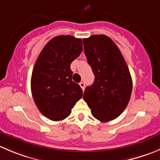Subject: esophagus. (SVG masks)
I'll return each instance as SVG.
<instances>
[{"label":"esophagus","mask_w":160,"mask_h":160,"mask_svg":"<svg viewBox=\"0 0 160 160\" xmlns=\"http://www.w3.org/2000/svg\"><path fill=\"white\" fill-rule=\"evenodd\" d=\"M79 84H80V88H82V90H84V88H85V83H83V82H80V83H79Z\"/></svg>","instance_id":"esophagus-1"}]
</instances>
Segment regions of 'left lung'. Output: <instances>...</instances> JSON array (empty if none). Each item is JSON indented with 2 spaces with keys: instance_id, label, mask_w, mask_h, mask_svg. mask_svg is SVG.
I'll use <instances>...</instances> for the list:
<instances>
[{
  "instance_id": "8db88e82",
  "label": "left lung",
  "mask_w": 160,
  "mask_h": 160,
  "mask_svg": "<svg viewBox=\"0 0 160 160\" xmlns=\"http://www.w3.org/2000/svg\"><path fill=\"white\" fill-rule=\"evenodd\" d=\"M84 53L94 74V82L87 87L83 100L94 117L102 122L117 118L126 108L132 91L129 69L112 39L93 35L83 39Z\"/></svg>"
}]
</instances>
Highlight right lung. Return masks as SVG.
<instances>
[{
  "label": "right lung",
  "mask_w": 160,
  "mask_h": 160,
  "mask_svg": "<svg viewBox=\"0 0 160 160\" xmlns=\"http://www.w3.org/2000/svg\"><path fill=\"white\" fill-rule=\"evenodd\" d=\"M83 50V41L69 35L55 37L39 55L31 77L34 102L41 113L53 121L70 115L83 95L80 85L72 80L70 64Z\"/></svg>",
  "instance_id": "right-lung-1"
}]
</instances>
